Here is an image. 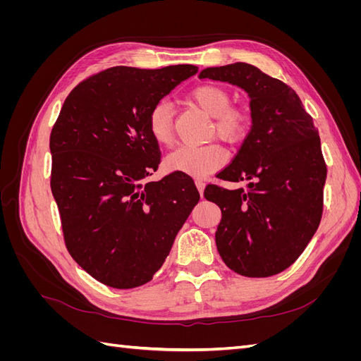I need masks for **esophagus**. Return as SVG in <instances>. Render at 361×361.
<instances>
[{"label":"esophagus","instance_id":"esophagus-1","mask_svg":"<svg viewBox=\"0 0 361 361\" xmlns=\"http://www.w3.org/2000/svg\"><path fill=\"white\" fill-rule=\"evenodd\" d=\"M195 187H197L200 195L203 197V191H204V182L202 179H195Z\"/></svg>","mask_w":361,"mask_h":361}]
</instances>
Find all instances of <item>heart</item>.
I'll use <instances>...</instances> for the list:
<instances>
[{"instance_id":"b5f03b06","label":"heart","mask_w":361,"mask_h":361,"mask_svg":"<svg viewBox=\"0 0 361 361\" xmlns=\"http://www.w3.org/2000/svg\"><path fill=\"white\" fill-rule=\"evenodd\" d=\"M194 105L214 118L212 130L228 143L241 140L248 129V114L243 108L231 106V96L214 84H203L190 94ZM147 128L155 143L169 146L173 140V108L169 102H158L152 106L147 116ZM227 161L226 150L214 143L203 146H180L166 158V167L170 171L190 174L195 178L209 176L223 167Z\"/></svg>"}]
</instances>
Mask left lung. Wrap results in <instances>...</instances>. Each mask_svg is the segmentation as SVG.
I'll return each mask as SVG.
<instances>
[{
    "label": "left lung",
    "mask_w": 361,
    "mask_h": 361,
    "mask_svg": "<svg viewBox=\"0 0 361 361\" xmlns=\"http://www.w3.org/2000/svg\"><path fill=\"white\" fill-rule=\"evenodd\" d=\"M199 78L228 82L250 99L251 128L241 149L216 174L248 180L247 190L207 185L220 206L218 253L245 277H269L290 267L318 231L326 167L319 134L298 94L247 63L206 68Z\"/></svg>",
    "instance_id": "8db88e82"
}]
</instances>
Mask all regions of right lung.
I'll list each match as a JSON object with an SVG mask.
<instances>
[{"label": "right lung", "mask_w": 361, "mask_h": 361, "mask_svg": "<svg viewBox=\"0 0 361 361\" xmlns=\"http://www.w3.org/2000/svg\"><path fill=\"white\" fill-rule=\"evenodd\" d=\"M197 71L106 69L75 87L52 128L51 190L64 241L76 264L106 286L150 281L200 199L185 173L147 180L159 164L149 111Z\"/></svg>", "instance_id": "right-lung-1"}]
</instances>
